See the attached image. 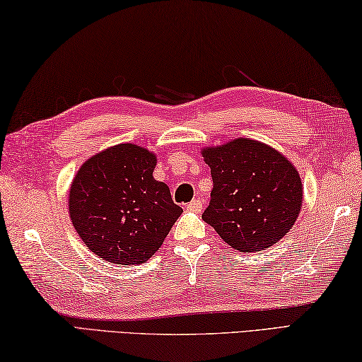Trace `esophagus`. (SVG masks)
<instances>
[{"instance_id": "34e87169", "label": "esophagus", "mask_w": 362, "mask_h": 362, "mask_svg": "<svg viewBox=\"0 0 362 362\" xmlns=\"http://www.w3.org/2000/svg\"><path fill=\"white\" fill-rule=\"evenodd\" d=\"M187 210L191 211H200L202 210V202L199 199H194L192 202H189L187 204Z\"/></svg>"}]
</instances>
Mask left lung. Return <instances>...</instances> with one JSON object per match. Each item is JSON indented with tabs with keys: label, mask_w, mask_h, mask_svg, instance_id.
I'll return each instance as SVG.
<instances>
[{
	"label": "left lung",
	"mask_w": 362,
	"mask_h": 362,
	"mask_svg": "<svg viewBox=\"0 0 362 362\" xmlns=\"http://www.w3.org/2000/svg\"><path fill=\"white\" fill-rule=\"evenodd\" d=\"M204 157L213 191L202 218L227 245L255 252L286 235L303 194L300 176L286 157L248 138L204 149Z\"/></svg>",
	"instance_id": "left-lung-1"
}]
</instances>
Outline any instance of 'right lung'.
I'll list each match as a JSON object with an SVG mask.
<instances>
[{
	"instance_id": "add662e5",
	"label": "right lung",
	"mask_w": 362,
	"mask_h": 362,
	"mask_svg": "<svg viewBox=\"0 0 362 362\" xmlns=\"http://www.w3.org/2000/svg\"><path fill=\"white\" fill-rule=\"evenodd\" d=\"M157 158L136 144L98 152L69 189V218L82 242L107 262L135 265L156 255L182 208L152 171Z\"/></svg>"
}]
</instances>
